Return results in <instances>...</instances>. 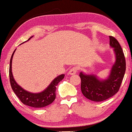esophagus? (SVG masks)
<instances>
[{"mask_svg":"<svg viewBox=\"0 0 132 132\" xmlns=\"http://www.w3.org/2000/svg\"><path fill=\"white\" fill-rule=\"evenodd\" d=\"M77 71H78V68L75 67L71 68V69L69 70V71H68V74L71 75H75L77 73Z\"/></svg>","mask_w":132,"mask_h":132,"instance_id":"obj_1","label":"esophagus"}]
</instances>
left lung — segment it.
I'll return each mask as SVG.
<instances>
[{
  "mask_svg": "<svg viewBox=\"0 0 132 132\" xmlns=\"http://www.w3.org/2000/svg\"><path fill=\"white\" fill-rule=\"evenodd\" d=\"M110 46L113 48L115 62L111 68L110 74L105 79L95 75L80 72L81 92L88 100L95 102L103 101L112 97L118 92L126 72V64L124 54L118 41L109 36Z\"/></svg>",
  "mask_w": 132,
  "mask_h": 132,
  "instance_id": "left-lung-1",
  "label": "left lung"
}]
</instances>
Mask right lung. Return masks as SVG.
I'll return each mask as SVG.
<instances>
[{"instance_id":"add662e5","label":"right lung","mask_w":132,"mask_h":132,"mask_svg":"<svg viewBox=\"0 0 132 132\" xmlns=\"http://www.w3.org/2000/svg\"><path fill=\"white\" fill-rule=\"evenodd\" d=\"M33 36L24 42L28 41ZM16 50V49L14 51L10 59L9 70L10 84H11V88L13 89L14 93L16 94L20 101L25 105L35 108H42L50 105L55 100L56 86L57 85L58 83L64 79L65 75H61L54 78L48 86L42 92H39V93H31V92L27 91L20 87L18 84H17L13 78V73H12V59H13V55Z\"/></svg>"}]
</instances>
